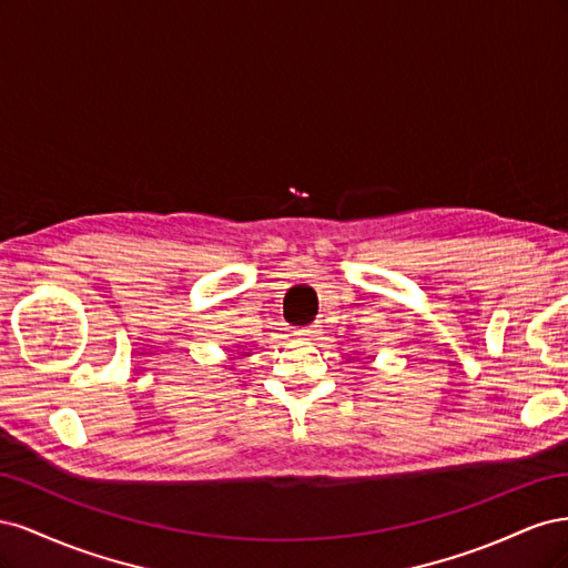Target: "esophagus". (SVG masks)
<instances>
[{
    "label": "esophagus",
    "instance_id": "1",
    "mask_svg": "<svg viewBox=\"0 0 568 568\" xmlns=\"http://www.w3.org/2000/svg\"><path fill=\"white\" fill-rule=\"evenodd\" d=\"M315 334H317V332L313 329V326H305V329H298V332H296V336L303 338V341H311Z\"/></svg>",
    "mask_w": 568,
    "mask_h": 568
}]
</instances>
